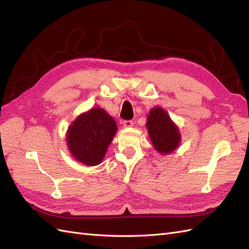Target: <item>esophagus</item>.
Here are the masks:
<instances>
[{"mask_svg": "<svg viewBox=\"0 0 249 249\" xmlns=\"http://www.w3.org/2000/svg\"><path fill=\"white\" fill-rule=\"evenodd\" d=\"M123 124H124L125 128H130V127L133 126V122H132V121H130V120L129 121H124Z\"/></svg>", "mask_w": 249, "mask_h": 249, "instance_id": "obj_1", "label": "esophagus"}]
</instances>
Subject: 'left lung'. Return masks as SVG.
<instances>
[{
    "label": "left lung",
    "mask_w": 249,
    "mask_h": 249,
    "mask_svg": "<svg viewBox=\"0 0 249 249\" xmlns=\"http://www.w3.org/2000/svg\"><path fill=\"white\" fill-rule=\"evenodd\" d=\"M146 128L155 149L161 155L173 154L179 147L181 143L179 127L164 108L159 106L152 108L147 116Z\"/></svg>",
    "instance_id": "left-lung-1"
}]
</instances>
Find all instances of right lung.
Here are the masks:
<instances>
[{"instance_id":"obj_1","label":"right lung","mask_w":249,"mask_h":249,"mask_svg":"<svg viewBox=\"0 0 249 249\" xmlns=\"http://www.w3.org/2000/svg\"><path fill=\"white\" fill-rule=\"evenodd\" d=\"M117 130L116 121L103 108H91L69 125L67 147L74 160L95 166L103 161Z\"/></svg>"}]
</instances>
